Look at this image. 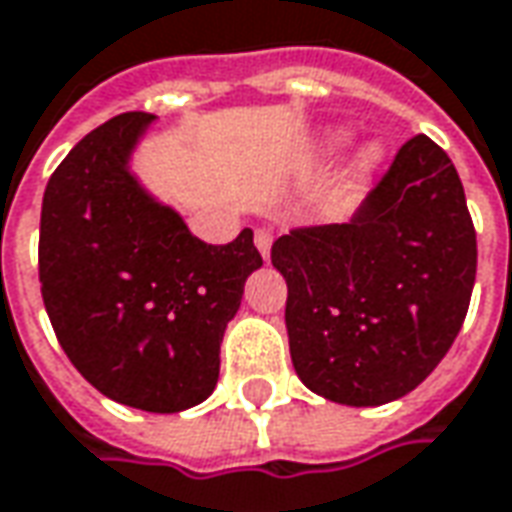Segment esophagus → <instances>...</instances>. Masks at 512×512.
<instances>
[{
	"label": "esophagus",
	"instance_id": "obj_1",
	"mask_svg": "<svg viewBox=\"0 0 512 512\" xmlns=\"http://www.w3.org/2000/svg\"><path fill=\"white\" fill-rule=\"evenodd\" d=\"M253 242H256V248H259V253H262V259H270L273 231H270V228H256V234H253Z\"/></svg>",
	"mask_w": 512,
	"mask_h": 512
}]
</instances>
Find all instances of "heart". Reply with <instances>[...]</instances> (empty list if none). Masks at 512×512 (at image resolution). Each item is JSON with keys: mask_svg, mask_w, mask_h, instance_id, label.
<instances>
[{"mask_svg": "<svg viewBox=\"0 0 512 512\" xmlns=\"http://www.w3.org/2000/svg\"><path fill=\"white\" fill-rule=\"evenodd\" d=\"M348 136H351V130L348 128H331L329 133L320 139V147H317V150H320L323 155L334 153L340 144L348 142ZM384 155H387V150H384V144L376 142V139L359 144L343 172L345 189H354V186H359V183H365L368 178H373V175H376V169L384 164Z\"/></svg>", "mask_w": 512, "mask_h": 512, "instance_id": "b5f03b06", "label": "heart"}]
</instances>
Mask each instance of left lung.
<instances>
[{
    "label": "left lung",
    "instance_id": "obj_1",
    "mask_svg": "<svg viewBox=\"0 0 512 512\" xmlns=\"http://www.w3.org/2000/svg\"><path fill=\"white\" fill-rule=\"evenodd\" d=\"M295 373L345 407H382L424 382L463 329L477 234L451 158L429 136L398 150L351 222L278 236Z\"/></svg>",
    "mask_w": 512,
    "mask_h": 512
}]
</instances>
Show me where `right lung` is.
Returning a JSON list of instances; mask_svg holds the SVG:
<instances>
[{"label": "right lung", "mask_w": 512, "mask_h": 512, "mask_svg": "<svg viewBox=\"0 0 512 512\" xmlns=\"http://www.w3.org/2000/svg\"><path fill=\"white\" fill-rule=\"evenodd\" d=\"M153 122L114 116L52 172L38 276L80 376L111 401L169 415L214 393L222 337L262 256L250 228L228 245L200 242L139 181L133 153Z\"/></svg>", "instance_id": "add662e5"}]
</instances>
